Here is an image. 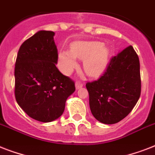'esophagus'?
Masks as SVG:
<instances>
[{
  "instance_id": "esophagus-1",
  "label": "esophagus",
  "mask_w": 155,
  "mask_h": 155,
  "mask_svg": "<svg viewBox=\"0 0 155 155\" xmlns=\"http://www.w3.org/2000/svg\"><path fill=\"white\" fill-rule=\"evenodd\" d=\"M83 87V84L80 81H76L75 82V87H76V89H79L80 87Z\"/></svg>"
}]
</instances>
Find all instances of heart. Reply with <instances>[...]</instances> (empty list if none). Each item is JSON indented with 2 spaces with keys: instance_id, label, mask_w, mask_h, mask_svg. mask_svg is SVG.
<instances>
[{
  "instance_id": "obj_1",
  "label": "heart",
  "mask_w": 155,
  "mask_h": 155,
  "mask_svg": "<svg viewBox=\"0 0 155 155\" xmlns=\"http://www.w3.org/2000/svg\"><path fill=\"white\" fill-rule=\"evenodd\" d=\"M109 49L102 42H75L71 50H61L58 52V66L65 75H69L77 68V59L83 60L84 69L87 75L96 76L101 73L109 58Z\"/></svg>"
}]
</instances>
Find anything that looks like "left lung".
<instances>
[{
    "label": "left lung",
    "instance_id": "8db88e82",
    "mask_svg": "<svg viewBox=\"0 0 155 155\" xmlns=\"http://www.w3.org/2000/svg\"><path fill=\"white\" fill-rule=\"evenodd\" d=\"M92 115L100 122H119L132 111L141 95L140 63L132 46L113 57L97 80L86 84Z\"/></svg>",
    "mask_w": 155,
    "mask_h": 155
}]
</instances>
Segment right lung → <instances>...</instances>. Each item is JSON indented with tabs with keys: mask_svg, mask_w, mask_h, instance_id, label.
I'll return each instance as SVG.
<instances>
[{
	"mask_svg": "<svg viewBox=\"0 0 155 155\" xmlns=\"http://www.w3.org/2000/svg\"><path fill=\"white\" fill-rule=\"evenodd\" d=\"M53 31L39 30L23 42L15 63V98L33 119L51 122L65 109L75 84L56 68L58 51Z\"/></svg>",
	"mask_w": 155,
	"mask_h": 155,
	"instance_id": "1",
	"label": "right lung"
}]
</instances>
